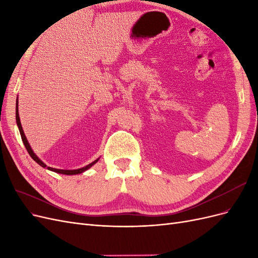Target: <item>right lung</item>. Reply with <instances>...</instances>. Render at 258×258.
<instances>
[{
	"label": "right lung",
	"instance_id": "right-lung-1",
	"mask_svg": "<svg viewBox=\"0 0 258 258\" xmlns=\"http://www.w3.org/2000/svg\"><path fill=\"white\" fill-rule=\"evenodd\" d=\"M16 121H17L18 128H19V131H20V136H21V139H22V142H23V144H25V146H26V148H27V151H28L29 155L31 156V157H32V159H33V160H35V161L38 163V165L42 166L43 168H47L48 170H51V171H53V172H57V173L68 174V175H73V174H79V173L84 172V171H86L87 169H89L92 165H95V163L99 160V159H97V160H95L93 162H91L90 165L86 166V167H84V168H81V169H76V170H60V169H54V168L47 167V166H46L45 163H44L40 158L37 157V156L34 154V152L32 151V148H31V146L29 145L28 140H27V138H26V136H25V132H23V130H22L21 122H20V118H19V113H18V100H17V105H16Z\"/></svg>",
	"mask_w": 258,
	"mask_h": 258
}]
</instances>
